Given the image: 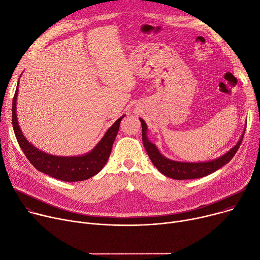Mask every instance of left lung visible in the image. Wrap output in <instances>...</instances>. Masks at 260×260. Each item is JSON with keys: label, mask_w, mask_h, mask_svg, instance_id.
<instances>
[{"label": "left lung", "mask_w": 260, "mask_h": 260, "mask_svg": "<svg viewBox=\"0 0 260 260\" xmlns=\"http://www.w3.org/2000/svg\"><path fill=\"white\" fill-rule=\"evenodd\" d=\"M140 120L142 124L143 144L145 146V149L152 164H153L156 167V169L164 175L171 177L173 179H178V180L201 178L220 169L222 166H224L225 164L230 161L233 158V156L236 154L239 146L241 145L243 135H245V133H243L237 145L234 146L230 151L226 152L224 155L220 156L217 159L211 160V161H205V162H180V161L168 159L159 153L156 146L150 143L148 140V137L146 135V132H147L146 123L142 118H140Z\"/></svg>", "instance_id": "8db88e82"}]
</instances>
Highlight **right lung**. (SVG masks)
<instances>
[{
	"label": "right lung",
	"instance_id": "right-lung-1",
	"mask_svg": "<svg viewBox=\"0 0 260 260\" xmlns=\"http://www.w3.org/2000/svg\"><path fill=\"white\" fill-rule=\"evenodd\" d=\"M19 85V84H18ZM18 87L12 100V126L15 137L27 159L37 170L63 181H81L98 174L106 165L111 153L112 145L117 135L120 121L125 115L118 118L106 132L96 147L86 155L63 157L46 154L30 144L22 133L19 125L15 105H17Z\"/></svg>",
	"mask_w": 260,
	"mask_h": 260
}]
</instances>
